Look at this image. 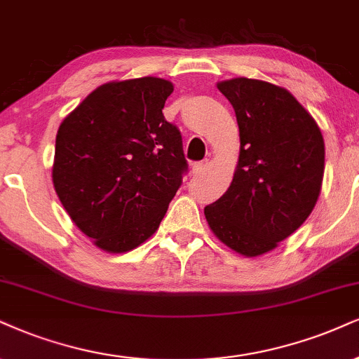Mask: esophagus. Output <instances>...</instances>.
<instances>
[{
  "label": "esophagus",
  "instance_id": "34e87169",
  "mask_svg": "<svg viewBox=\"0 0 359 359\" xmlns=\"http://www.w3.org/2000/svg\"><path fill=\"white\" fill-rule=\"evenodd\" d=\"M206 165H208V161H200V163H194V165L191 166V170H193V175H200V172L205 171Z\"/></svg>",
  "mask_w": 359,
  "mask_h": 359
}]
</instances>
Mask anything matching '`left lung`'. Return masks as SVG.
I'll use <instances>...</instances> for the list:
<instances>
[{
	"label": "left lung",
	"instance_id": "8db88e82",
	"mask_svg": "<svg viewBox=\"0 0 359 359\" xmlns=\"http://www.w3.org/2000/svg\"><path fill=\"white\" fill-rule=\"evenodd\" d=\"M236 113L240 159L228 191L205 208L211 231L243 256L274 250L311 215L325 172V141L285 88L250 78L218 83Z\"/></svg>",
	"mask_w": 359,
	"mask_h": 359
}]
</instances>
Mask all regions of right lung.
Instances as JSON below:
<instances>
[{"instance_id":"1","label":"right lung","mask_w":359,"mask_h":359,"mask_svg":"<svg viewBox=\"0 0 359 359\" xmlns=\"http://www.w3.org/2000/svg\"><path fill=\"white\" fill-rule=\"evenodd\" d=\"M172 85L144 76L90 93L56 135L53 184L73 223L108 253L156 231L188 171L181 133L163 116Z\"/></svg>"}]
</instances>
